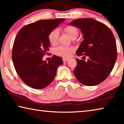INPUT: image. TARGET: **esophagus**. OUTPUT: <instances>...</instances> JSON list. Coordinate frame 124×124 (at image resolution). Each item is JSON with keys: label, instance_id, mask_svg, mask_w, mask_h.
<instances>
[{"label": "esophagus", "instance_id": "obj_1", "mask_svg": "<svg viewBox=\"0 0 124 124\" xmlns=\"http://www.w3.org/2000/svg\"><path fill=\"white\" fill-rule=\"evenodd\" d=\"M68 60H69V58H66V57L63 58V61L64 62H67Z\"/></svg>", "mask_w": 124, "mask_h": 124}]
</instances>
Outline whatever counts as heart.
I'll return each mask as SVG.
<instances>
[{"label":"heart","mask_w":124,"mask_h":124,"mask_svg":"<svg viewBox=\"0 0 124 124\" xmlns=\"http://www.w3.org/2000/svg\"><path fill=\"white\" fill-rule=\"evenodd\" d=\"M64 31L71 39L78 36V31L75 26L71 25L66 26L64 28ZM58 36H59V31L57 29H55L50 32L48 36V39L51 44L54 46L57 44ZM72 51H73V49L71 48L60 46L56 49L55 53L57 55L67 57V56H69L70 52Z\"/></svg>","instance_id":"b5f03b06"}]
</instances>
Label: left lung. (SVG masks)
Here are the masks:
<instances>
[{
    "label": "left lung",
    "instance_id": "8db88e82",
    "mask_svg": "<svg viewBox=\"0 0 124 124\" xmlns=\"http://www.w3.org/2000/svg\"><path fill=\"white\" fill-rule=\"evenodd\" d=\"M68 25L79 28L84 36L76 54L89 57L87 62L76 58L74 75L85 85L100 84L111 73L116 60V41L113 33L105 24L92 18L76 19Z\"/></svg>",
    "mask_w": 124,
    "mask_h": 124
}]
</instances>
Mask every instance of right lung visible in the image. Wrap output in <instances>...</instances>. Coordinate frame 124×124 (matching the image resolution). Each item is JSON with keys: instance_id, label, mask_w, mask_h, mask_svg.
Wrapping results in <instances>:
<instances>
[{"instance_id": "obj_1", "label": "right lung", "mask_w": 124, "mask_h": 124, "mask_svg": "<svg viewBox=\"0 0 124 124\" xmlns=\"http://www.w3.org/2000/svg\"><path fill=\"white\" fill-rule=\"evenodd\" d=\"M65 19L40 20L23 27L15 38L12 61L18 75L29 87L43 89L55 77L62 58L54 55L47 62L42 58L50 46L48 36Z\"/></svg>"}]
</instances>
